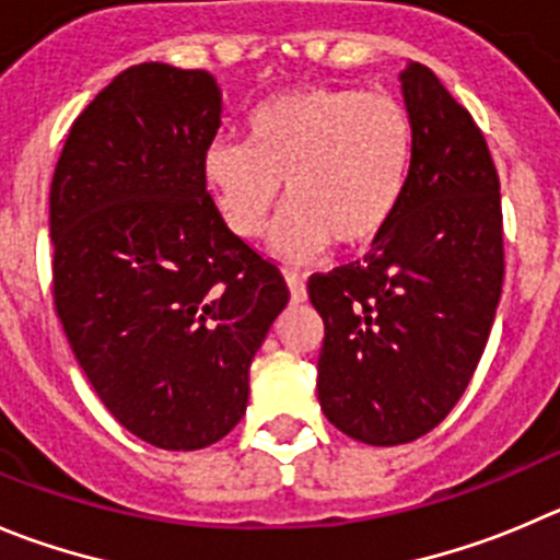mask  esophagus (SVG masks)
I'll return each instance as SVG.
<instances>
[{
	"mask_svg": "<svg viewBox=\"0 0 560 560\" xmlns=\"http://www.w3.org/2000/svg\"><path fill=\"white\" fill-rule=\"evenodd\" d=\"M284 281H287V290H290L292 304H304V301H306V284H304V279H301V276H298V273H292V270H287Z\"/></svg>",
	"mask_w": 560,
	"mask_h": 560,
	"instance_id": "34e87169",
	"label": "esophagus"
}]
</instances>
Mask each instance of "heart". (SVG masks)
Wrapping results in <instances>:
<instances>
[{
	"label": "heart",
	"instance_id": "b5f03b06",
	"mask_svg": "<svg viewBox=\"0 0 560 560\" xmlns=\"http://www.w3.org/2000/svg\"><path fill=\"white\" fill-rule=\"evenodd\" d=\"M415 124L386 93L310 85L262 102L245 121V143L218 140L203 176L237 237H262L281 203L270 248L284 262H312L337 243L373 245L392 223L409 185Z\"/></svg>",
	"mask_w": 560,
	"mask_h": 560
}]
</instances>
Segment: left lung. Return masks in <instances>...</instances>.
Here are the masks:
<instances>
[{"label": "left lung", "instance_id": "1", "mask_svg": "<svg viewBox=\"0 0 560 560\" xmlns=\"http://www.w3.org/2000/svg\"><path fill=\"white\" fill-rule=\"evenodd\" d=\"M400 93L415 160L398 212L362 262L312 276L323 317L317 398L357 442H415L467 389L503 290L498 171L472 115L431 68L409 62Z\"/></svg>", "mask_w": 560, "mask_h": 560}]
</instances>
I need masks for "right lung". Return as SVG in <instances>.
Here are the masks:
<instances>
[{
  "label": "right lung",
  "mask_w": 560,
  "mask_h": 560,
  "mask_svg": "<svg viewBox=\"0 0 560 560\" xmlns=\"http://www.w3.org/2000/svg\"><path fill=\"white\" fill-rule=\"evenodd\" d=\"M215 77L140 62L74 121L49 192L55 306L109 415L162 451L226 436L290 301L207 192Z\"/></svg>",
  "instance_id": "1"
}]
</instances>
